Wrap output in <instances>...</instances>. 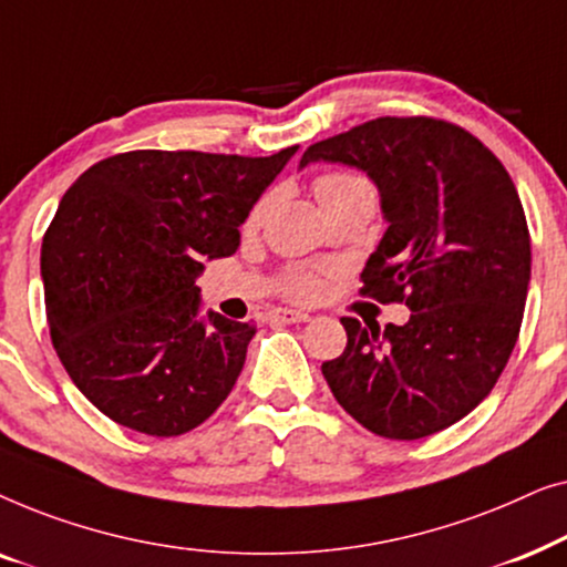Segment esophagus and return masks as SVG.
I'll return each instance as SVG.
<instances>
[{"label": "esophagus", "mask_w": 567, "mask_h": 567, "mask_svg": "<svg viewBox=\"0 0 567 567\" xmlns=\"http://www.w3.org/2000/svg\"><path fill=\"white\" fill-rule=\"evenodd\" d=\"M270 320L281 324H299V322H307L309 315L299 312V309H274V312H270Z\"/></svg>", "instance_id": "1"}]
</instances>
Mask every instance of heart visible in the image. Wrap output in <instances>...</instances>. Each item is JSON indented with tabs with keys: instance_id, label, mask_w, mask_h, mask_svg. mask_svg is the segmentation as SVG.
Instances as JSON below:
<instances>
[{
	"instance_id": "obj_1",
	"label": "heart",
	"mask_w": 567,
	"mask_h": 567,
	"mask_svg": "<svg viewBox=\"0 0 567 567\" xmlns=\"http://www.w3.org/2000/svg\"><path fill=\"white\" fill-rule=\"evenodd\" d=\"M315 193L324 212L351 198H377L374 183L359 173H322L315 177ZM268 212V198H260L247 214V229H255ZM278 291L289 299H312L320 291V274L309 266H286L278 274Z\"/></svg>"
}]
</instances>
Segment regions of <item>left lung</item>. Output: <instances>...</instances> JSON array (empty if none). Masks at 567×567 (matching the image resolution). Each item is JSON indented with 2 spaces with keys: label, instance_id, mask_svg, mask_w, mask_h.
<instances>
[{
  "label": "left lung",
  "instance_id": "left-lung-1",
  "mask_svg": "<svg viewBox=\"0 0 567 567\" xmlns=\"http://www.w3.org/2000/svg\"><path fill=\"white\" fill-rule=\"evenodd\" d=\"M361 167L390 221L363 268V297L405 305V324L343 317L346 351L322 363L363 429L413 441L483 402L514 351L532 276V237L501 159L456 123L384 115L309 146L301 167Z\"/></svg>",
  "mask_w": 567,
  "mask_h": 567
}]
</instances>
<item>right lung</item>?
Here are the masks:
<instances>
[{
    "mask_svg": "<svg viewBox=\"0 0 567 567\" xmlns=\"http://www.w3.org/2000/svg\"><path fill=\"white\" fill-rule=\"evenodd\" d=\"M293 152H123L64 193L41 247L45 320L100 413L181 436L227 400L255 328L219 312L200 320V260L237 250L239 224Z\"/></svg>",
    "mask_w": 567,
    "mask_h": 567,
    "instance_id": "add662e5",
    "label": "right lung"
}]
</instances>
